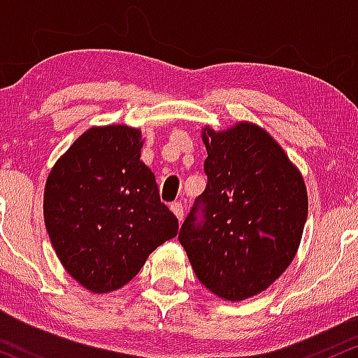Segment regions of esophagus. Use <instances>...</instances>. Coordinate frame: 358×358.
I'll return each instance as SVG.
<instances>
[{"label":"esophagus","instance_id":"obj_1","mask_svg":"<svg viewBox=\"0 0 358 358\" xmlns=\"http://www.w3.org/2000/svg\"><path fill=\"white\" fill-rule=\"evenodd\" d=\"M171 210H172V213H174L176 216H178L179 222H182V218H184V206H182V203L176 201V203L171 204Z\"/></svg>","mask_w":358,"mask_h":358}]
</instances>
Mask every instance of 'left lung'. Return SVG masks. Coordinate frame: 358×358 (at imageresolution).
<instances>
[{
    "instance_id": "obj_1",
    "label": "left lung",
    "mask_w": 358,
    "mask_h": 358,
    "mask_svg": "<svg viewBox=\"0 0 358 358\" xmlns=\"http://www.w3.org/2000/svg\"><path fill=\"white\" fill-rule=\"evenodd\" d=\"M203 142L208 184L179 242L204 287L242 301L266 291L294 259L308 218L306 186L282 147L254 123L204 127Z\"/></svg>"
}]
</instances>
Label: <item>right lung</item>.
<instances>
[{
	"mask_svg": "<svg viewBox=\"0 0 358 358\" xmlns=\"http://www.w3.org/2000/svg\"><path fill=\"white\" fill-rule=\"evenodd\" d=\"M142 147L138 128L92 127L47 178L43 220L52 247L91 292L123 287L159 245L178 235V218L140 160Z\"/></svg>",
	"mask_w": 358,
	"mask_h": 358,
	"instance_id": "obj_1",
	"label": "right lung"
}]
</instances>
